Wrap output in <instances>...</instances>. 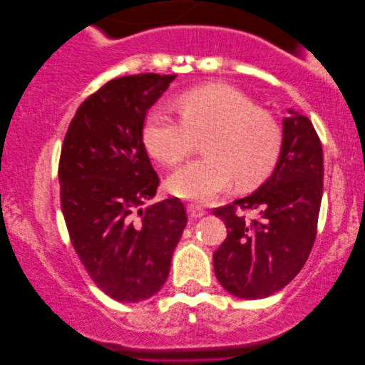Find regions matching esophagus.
Listing matches in <instances>:
<instances>
[{
    "label": "esophagus",
    "mask_w": 365,
    "mask_h": 365,
    "mask_svg": "<svg viewBox=\"0 0 365 365\" xmlns=\"http://www.w3.org/2000/svg\"><path fill=\"white\" fill-rule=\"evenodd\" d=\"M206 212L207 211L204 209V206H201V204H189L187 206V214H189V217H192V219L206 216Z\"/></svg>",
    "instance_id": "obj_1"
}]
</instances>
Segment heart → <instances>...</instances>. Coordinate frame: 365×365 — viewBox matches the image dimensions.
<instances>
[{"label": "heart", "instance_id": "1", "mask_svg": "<svg viewBox=\"0 0 365 365\" xmlns=\"http://www.w3.org/2000/svg\"><path fill=\"white\" fill-rule=\"evenodd\" d=\"M176 108L181 118L154 109L143 129L149 154L169 168L191 156L204 138L206 156L169 178L174 196L207 201L234 181L239 189H254L276 169L284 141L281 123L241 89L202 84L179 94Z\"/></svg>", "mask_w": 365, "mask_h": 365}]
</instances>
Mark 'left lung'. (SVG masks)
<instances>
[{"label": "left lung", "mask_w": 365, "mask_h": 365, "mask_svg": "<svg viewBox=\"0 0 365 365\" xmlns=\"http://www.w3.org/2000/svg\"><path fill=\"white\" fill-rule=\"evenodd\" d=\"M282 121V151L257 191L214 209L227 237L214 252V272L227 292L262 299L281 291L306 264L322 201V144L311 119L296 111ZM244 210H256L247 220Z\"/></svg>", "instance_id": "obj_1"}]
</instances>
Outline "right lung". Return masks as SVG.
<instances>
[{
  "instance_id": "1",
  "label": "right lung",
  "mask_w": 365,
  "mask_h": 365,
  "mask_svg": "<svg viewBox=\"0 0 365 365\" xmlns=\"http://www.w3.org/2000/svg\"><path fill=\"white\" fill-rule=\"evenodd\" d=\"M176 74L108 81L83 101L59 158L69 239L94 284L119 302L153 297L166 282L187 216L178 197L146 206L159 178L143 143L148 109Z\"/></svg>"
}]
</instances>
